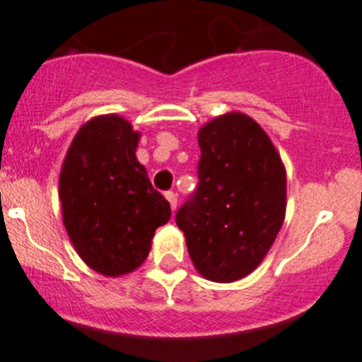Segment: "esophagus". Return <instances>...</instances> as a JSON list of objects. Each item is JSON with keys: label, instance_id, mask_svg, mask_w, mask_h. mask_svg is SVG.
I'll return each instance as SVG.
<instances>
[{"label": "esophagus", "instance_id": "1", "mask_svg": "<svg viewBox=\"0 0 362 362\" xmlns=\"http://www.w3.org/2000/svg\"><path fill=\"white\" fill-rule=\"evenodd\" d=\"M165 197H167V201L170 203L172 211H175V208H177V195H175L174 192H167V194H165Z\"/></svg>", "mask_w": 362, "mask_h": 362}]
</instances>
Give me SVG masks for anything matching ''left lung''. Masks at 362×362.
Instances as JSON below:
<instances>
[{"mask_svg":"<svg viewBox=\"0 0 362 362\" xmlns=\"http://www.w3.org/2000/svg\"><path fill=\"white\" fill-rule=\"evenodd\" d=\"M199 187L175 215L197 273L231 284L253 273L276 240L287 174L267 132L244 112L221 115L197 132Z\"/></svg>","mask_w":362,"mask_h":362,"instance_id":"8db88e82","label":"left lung"}]
</instances>
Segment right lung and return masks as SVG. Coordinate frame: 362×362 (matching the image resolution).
I'll use <instances>...</instances> for the list:
<instances>
[{
  "label": "right lung",
  "instance_id": "add662e5",
  "mask_svg": "<svg viewBox=\"0 0 362 362\" xmlns=\"http://www.w3.org/2000/svg\"><path fill=\"white\" fill-rule=\"evenodd\" d=\"M140 131L120 115L93 116L77 131L59 175L62 222L78 257L116 278L148 257L170 204L136 158Z\"/></svg>",
  "mask_w": 362,
  "mask_h": 362
}]
</instances>
